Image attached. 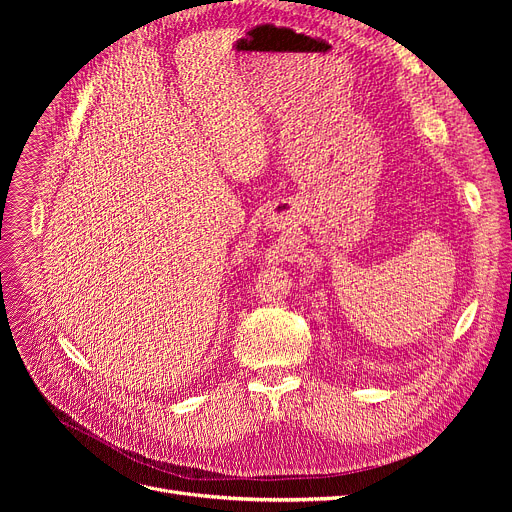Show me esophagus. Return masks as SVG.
Masks as SVG:
<instances>
[{
	"label": "esophagus",
	"mask_w": 512,
	"mask_h": 512,
	"mask_svg": "<svg viewBox=\"0 0 512 512\" xmlns=\"http://www.w3.org/2000/svg\"><path fill=\"white\" fill-rule=\"evenodd\" d=\"M276 220H278V218H274V220H272V222H276Z\"/></svg>",
	"instance_id": "esophagus-1"
}]
</instances>
